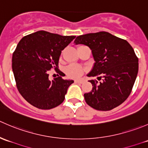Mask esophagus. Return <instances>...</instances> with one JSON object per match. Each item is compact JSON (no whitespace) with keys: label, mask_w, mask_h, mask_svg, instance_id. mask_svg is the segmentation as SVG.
<instances>
[{"label":"esophagus","mask_w":148,"mask_h":148,"mask_svg":"<svg viewBox=\"0 0 148 148\" xmlns=\"http://www.w3.org/2000/svg\"><path fill=\"white\" fill-rule=\"evenodd\" d=\"M74 82H75L76 83L82 84V83H83L84 82V80L83 79H75V80H74Z\"/></svg>","instance_id":"obj_1"}]
</instances>
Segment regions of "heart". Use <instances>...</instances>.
Returning <instances> with one entry per match:
<instances>
[{
	"mask_svg": "<svg viewBox=\"0 0 148 148\" xmlns=\"http://www.w3.org/2000/svg\"><path fill=\"white\" fill-rule=\"evenodd\" d=\"M84 71V70L82 66L78 64H75L69 65L65 69V72L66 73L67 75L70 77H72V78H77V77L82 75Z\"/></svg>",
	"mask_w": 148,
	"mask_h": 148,
	"instance_id": "b5f03b06",
	"label": "heart"
}]
</instances>
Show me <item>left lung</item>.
I'll return each instance as SVG.
<instances>
[{"mask_svg": "<svg viewBox=\"0 0 148 148\" xmlns=\"http://www.w3.org/2000/svg\"><path fill=\"white\" fill-rule=\"evenodd\" d=\"M74 44L87 46L92 51L95 63L86 76L103 77L102 82L89 81L92 91L84 95L88 105L108 111L125 102L138 72V59L130 44L105 31L79 36Z\"/></svg>", "mask_w": 148, "mask_h": 148, "instance_id": "obj_1", "label": "left lung"}]
</instances>
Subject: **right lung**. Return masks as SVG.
I'll use <instances>...</instances> for the list:
<instances>
[{
	"mask_svg": "<svg viewBox=\"0 0 148 148\" xmlns=\"http://www.w3.org/2000/svg\"><path fill=\"white\" fill-rule=\"evenodd\" d=\"M75 37L38 31L18 42L12 57V69L19 92L33 106L50 110L64 100L67 89L74 80L59 77L51 81L48 73L52 68L59 69L62 51Z\"/></svg>",
	"mask_w": 148,
	"mask_h": 148,
	"instance_id": "obj_1",
	"label": "right lung"
}]
</instances>
